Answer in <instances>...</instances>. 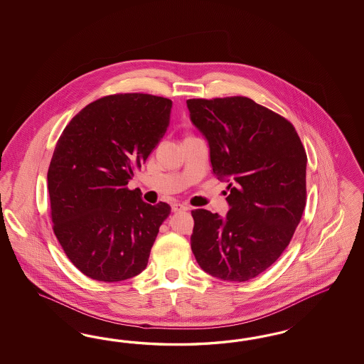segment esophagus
Returning <instances> with one entry per match:
<instances>
[{
	"mask_svg": "<svg viewBox=\"0 0 364 364\" xmlns=\"http://www.w3.org/2000/svg\"><path fill=\"white\" fill-rule=\"evenodd\" d=\"M189 210V207L188 205H186V204H173L172 205V212H181V210Z\"/></svg>",
	"mask_w": 364,
	"mask_h": 364,
	"instance_id": "1",
	"label": "esophagus"
}]
</instances>
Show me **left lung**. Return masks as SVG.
I'll list each match as a JSON object with an SVG mask.
<instances>
[{"mask_svg":"<svg viewBox=\"0 0 364 364\" xmlns=\"http://www.w3.org/2000/svg\"><path fill=\"white\" fill-rule=\"evenodd\" d=\"M208 140L213 173L230 184L227 218L192 210L191 248L198 265L228 282L251 280L275 263L307 201V154L295 127L242 96L187 100Z\"/></svg>","mask_w":364,"mask_h":364,"instance_id":"left-lung-1","label":"left lung"}]
</instances>
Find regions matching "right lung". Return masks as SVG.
I'll list each match as a JSON object with an SVG mask.
<instances>
[{
    "label": "right lung",
    "instance_id": "right-lung-1",
    "mask_svg": "<svg viewBox=\"0 0 364 364\" xmlns=\"http://www.w3.org/2000/svg\"><path fill=\"white\" fill-rule=\"evenodd\" d=\"M172 101L148 93L104 96L61 133L48 169L50 218L68 259L93 280L114 283L143 272L171 213L128 181L166 134Z\"/></svg>",
    "mask_w": 364,
    "mask_h": 364
}]
</instances>
